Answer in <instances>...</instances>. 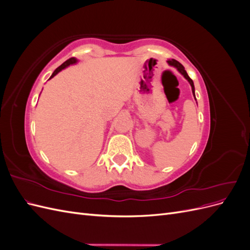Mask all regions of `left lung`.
<instances>
[{"mask_svg": "<svg viewBox=\"0 0 250 250\" xmlns=\"http://www.w3.org/2000/svg\"><path fill=\"white\" fill-rule=\"evenodd\" d=\"M168 63L170 64V65H172V66H175L176 69L178 70V72L183 75V76L188 81V83H190L191 84V86H192V92H193V95H194V97H195V87H194V82H193V80L188 77V75L187 74V72H186V70H185V67H184V65L181 64L180 62H178L177 60H175V59H171V60H168ZM196 99V98H195Z\"/></svg>", "mask_w": 250, "mask_h": 250, "instance_id": "1", "label": "left lung"}]
</instances>
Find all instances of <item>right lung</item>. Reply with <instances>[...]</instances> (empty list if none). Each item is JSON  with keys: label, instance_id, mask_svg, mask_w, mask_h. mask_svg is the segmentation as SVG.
I'll return each mask as SVG.
<instances>
[{"label": "right lung", "instance_id": "add662e5", "mask_svg": "<svg viewBox=\"0 0 250 250\" xmlns=\"http://www.w3.org/2000/svg\"><path fill=\"white\" fill-rule=\"evenodd\" d=\"M77 62H78V60H77L76 58H75V57H72V58H70V59H67L66 62H63L62 65H59V66L57 67V69H56L54 72H53V74H52V76L50 77V79H51V78H53V77H54L55 75H56V74H58V73H59L60 71H62V70L65 69L66 66H69V65H71V64L76 63Z\"/></svg>", "mask_w": 250, "mask_h": 250}]
</instances>
